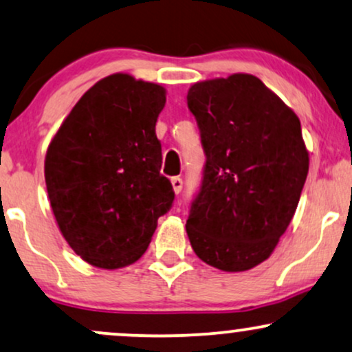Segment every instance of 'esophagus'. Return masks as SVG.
Instances as JSON below:
<instances>
[{"instance_id": "34e87169", "label": "esophagus", "mask_w": 352, "mask_h": 352, "mask_svg": "<svg viewBox=\"0 0 352 352\" xmlns=\"http://www.w3.org/2000/svg\"><path fill=\"white\" fill-rule=\"evenodd\" d=\"M172 187H173V192L175 193H180L182 188H184V180L180 179V177H172Z\"/></svg>"}]
</instances>
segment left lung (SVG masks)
Instances as JSON below:
<instances>
[{"label": "left lung", "mask_w": 352, "mask_h": 352, "mask_svg": "<svg viewBox=\"0 0 352 352\" xmlns=\"http://www.w3.org/2000/svg\"><path fill=\"white\" fill-rule=\"evenodd\" d=\"M187 104L206 157L190 244L208 265L249 270L272 254L297 210L308 173L300 120L248 74L195 83Z\"/></svg>", "instance_id": "8db88e82"}]
</instances>
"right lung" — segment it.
<instances>
[{
  "label": "right lung",
  "mask_w": 352,
  "mask_h": 352,
  "mask_svg": "<svg viewBox=\"0 0 352 352\" xmlns=\"http://www.w3.org/2000/svg\"><path fill=\"white\" fill-rule=\"evenodd\" d=\"M160 85L114 74L72 109L45 155L54 217L70 248L101 269L133 264L146 252L157 219L175 200L160 173L155 122Z\"/></svg>",
  "instance_id": "add662e5"
}]
</instances>
